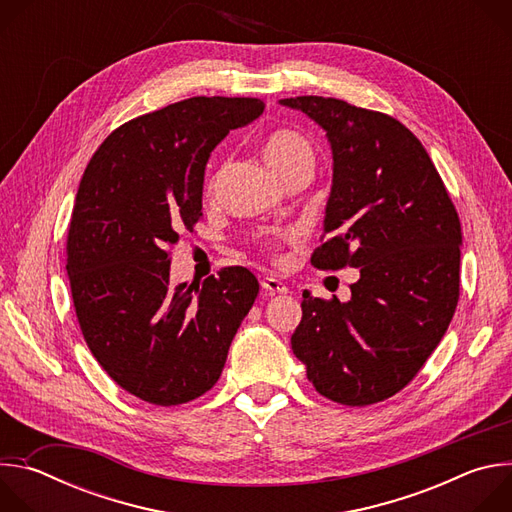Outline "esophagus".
<instances>
[{"mask_svg": "<svg viewBox=\"0 0 512 512\" xmlns=\"http://www.w3.org/2000/svg\"><path fill=\"white\" fill-rule=\"evenodd\" d=\"M261 287L267 291V294H287V285L283 281H279L273 275H267L261 279Z\"/></svg>", "mask_w": 512, "mask_h": 512, "instance_id": "esophagus-1", "label": "esophagus"}]
</instances>
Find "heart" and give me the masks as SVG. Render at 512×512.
I'll return each instance as SVG.
<instances>
[{
    "label": "heart",
    "instance_id": "1",
    "mask_svg": "<svg viewBox=\"0 0 512 512\" xmlns=\"http://www.w3.org/2000/svg\"><path fill=\"white\" fill-rule=\"evenodd\" d=\"M263 154L265 162L279 180L304 164H314V150L310 141L294 131H275L269 135Z\"/></svg>",
    "mask_w": 512,
    "mask_h": 512
}]
</instances>
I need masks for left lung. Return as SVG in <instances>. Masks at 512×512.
<instances>
[{"instance_id": "8db88e82", "label": "left lung", "mask_w": 512, "mask_h": 512, "mask_svg": "<svg viewBox=\"0 0 512 512\" xmlns=\"http://www.w3.org/2000/svg\"><path fill=\"white\" fill-rule=\"evenodd\" d=\"M328 137L332 186L312 255L360 267L350 300L304 291L291 350L316 391L360 407L401 391L446 334L460 296L462 229L421 141L397 119L330 97L281 99Z\"/></svg>"}]
</instances>
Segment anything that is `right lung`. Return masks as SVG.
Here are the masks:
<instances>
[{
    "label": "right lung",
    "instance_id": "right-lung-1",
    "mask_svg": "<svg viewBox=\"0 0 512 512\" xmlns=\"http://www.w3.org/2000/svg\"><path fill=\"white\" fill-rule=\"evenodd\" d=\"M263 109L245 97L168 105L115 129L85 170L66 245L72 302L97 362L143 401L170 407L212 389L259 294L245 267L174 287L168 251L202 216L212 150Z\"/></svg>",
    "mask_w": 512,
    "mask_h": 512
}]
</instances>
